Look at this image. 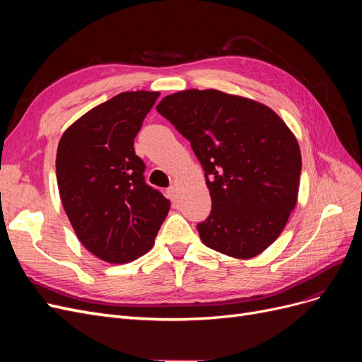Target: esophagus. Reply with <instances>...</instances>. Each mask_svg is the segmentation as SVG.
Here are the masks:
<instances>
[{"mask_svg":"<svg viewBox=\"0 0 362 362\" xmlns=\"http://www.w3.org/2000/svg\"><path fill=\"white\" fill-rule=\"evenodd\" d=\"M166 194H168V198L172 201V202H175L178 199V189L177 187H169L168 190H166Z\"/></svg>","mask_w":362,"mask_h":362,"instance_id":"1","label":"esophagus"}]
</instances>
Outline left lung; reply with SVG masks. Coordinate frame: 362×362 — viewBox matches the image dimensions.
I'll list each match as a JSON object with an SVG mask.
<instances>
[{"label": "left lung", "mask_w": 362, "mask_h": 362, "mask_svg": "<svg viewBox=\"0 0 362 362\" xmlns=\"http://www.w3.org/2000/svg\"><path fill=\"white\" fill-rule=\"evenodd\" d=\"M157 110L204 168L211 213L198 225L202 243L240 259L266 250L298 202L302 157L291 129L267 105L214 89L168 95Z\"/></svg>", "instance_id": "1"}]
</instances>
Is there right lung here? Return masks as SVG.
<instances>
[{"label":"right lung","mask_w":362,"mask_h":362,"mask_svg":"<svg viewBox=\"0 0 362 362\" xmlns=\"http://www.w3.org/2000/svg\"><path fill=\"white\" fill-rule=\"evenodd\" d=\"M158 92H122L64 131L56 175L62 205L83 246L124 264L154 246L170 201L145 182L134 137Z\"/></svg>","instance_id":"1"}]
</instances>
